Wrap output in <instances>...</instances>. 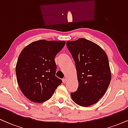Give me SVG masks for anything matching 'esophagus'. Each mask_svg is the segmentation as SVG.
<instances>
[{"label":"esophagus","instance_id":"obj_1","mask_svg":"<svg viewBox=\"0 0 128 128\" xmlns=\"http://www.w3.org/2000/svg\"><path fill=\"white\" fill-rule=\"evenodd\" d=\"M62 82H63V83L65 84L66 82H67V78H65L63 79H62Z\"/></svg>","mask_w":128,"mask_h":128}]
</instances>
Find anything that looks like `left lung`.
I'll list each match as a JSON object with an SVG mask.
<instances>
[{"label":"left lung","mask_w":128,"mask_h":128,"mask_svg":"<svg viewBox=\"0 0 128 128\" xmlns=\"http://www.w3.org/2000/svg\"><path fill=\"white\" fill-rule=\"evenodd\" d=\"M75 62L78 88L71 92L73 102L89 106L105 94L111 82V73L106 53L95 42L80 38L67 42Z\"/></svg>","instance_id":"left-lung-1"}]
</instances>
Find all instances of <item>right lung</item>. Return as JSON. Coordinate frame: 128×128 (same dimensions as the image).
Returning <instances> with one entry per match:
<instances>
[{"instance_id": "obj_1", "label": "right lung", "mask_w": 128, "mask_h": 128, "mask_svg": "<svg viewBox=\"0 0 128 128\" xmlns=\"http://www.w3.org/2000/svg\"><path fill=\"white\" fill-rule=\"evenodd\" d=\"M65 41H36L19 55L16 67L18 85L26 98L34 102L49 100L62 80L55 76V57Z\"/></svg>"}]
</instances>
